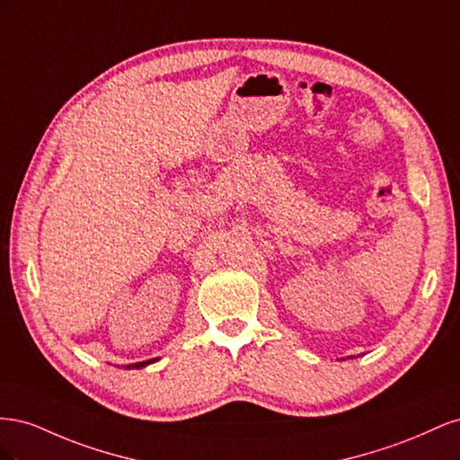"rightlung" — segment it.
<instances>
[{"instance_id": "right-lung-1", "label": "right lung", "mask_w": 460, "mask_h": 460, "mask_svg": "<svg viewBox=\"0 0 460 460\" xmlns=\"http://www.w3.org/2000/svg\"><path fill=\"white\" fill-rule=\"evenodd\" d=\"M157 358H149V360H142V363H134V365H127V368L130 370V368H144V367H147V365H151V363H155Z\"/></svg>"}]
</instances>
